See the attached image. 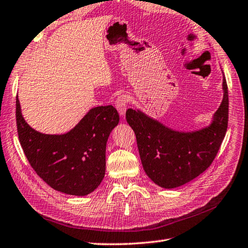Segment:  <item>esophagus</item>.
<instances>
[{"mask_svg": "<svg viewBox=\"0 0 248 248\" xmlns=\"http://www.w3.org/2000/svg\"><path fill=\"white\" fill-rule=\"evenodd\" d=\"M115 108H117L119 114L121 117H124L126 109H127V96L121 95L115 101Z\"/></svg>", "mask_w": 248, "mask_h": 248, "instance_id": "esophagus-1", "label": "esophagus"}]
</instances>
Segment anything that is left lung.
I'll list each match as a JSON object with an SVG mask.
<instances>
[{"label": "left lung", "mask_w": 248, "mask_h": 248, "mask_svg": "<svg viewBox=\"0 0 248 248\" xmlns=\"http://www.w3.org/2000/svg\"><path fill=\"white\" fill-rule=\"evenodd\" d=\"M223 100L209 125L195 130L170 128L139 109H128L141 162L157 186L174 189L188 184L210 167L226 135L228 88L223 73Z\"/></svg>", "instance_id": "8db88e82"}]
</instances>
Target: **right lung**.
Segmentation results:
<instances>
[{
  "label": "right lung",
  "mask_w": 248,
  "mask_h": 248,
  "mask_svg": "<svg viewBox=\"0 0 248 248\" xmlns=\"http://www.w3.org/2000/svg\"><path fill=\"white\" fill-rule=\"evenodd\" d=\"M16 118L27 160L51 188L85 196L100 186L105 176L107 140L120 121L113 106L91 108L72 129L62 135L42 134L31 128L22 115L18 96Z\"/></svg>",
  "instance_id": "obj_1"
}]
</instances>
